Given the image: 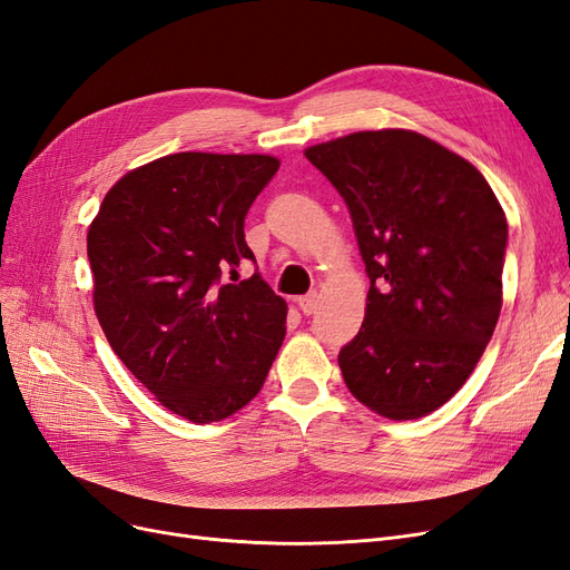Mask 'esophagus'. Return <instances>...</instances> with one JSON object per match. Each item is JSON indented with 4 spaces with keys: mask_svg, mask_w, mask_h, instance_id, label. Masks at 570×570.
Segmentation results:
<instances>
[{
    "mask_svg": "<svg viewBox=\"0 0 570 570\" xmlns=\"http://www.w3.org/2000/svg\"><path fill=\"white\" fill-rule=\"evenodd\" d=\"M297 304H299L304 316H312V314L316 312V308H318V295H316V292H308V295H304V297L297 299Z\"/></svg>",
    "mask_w": 570,
    "mask_h": 570,
    "instance_id": "1",
    "label": "esophagus"
}]
</instances>
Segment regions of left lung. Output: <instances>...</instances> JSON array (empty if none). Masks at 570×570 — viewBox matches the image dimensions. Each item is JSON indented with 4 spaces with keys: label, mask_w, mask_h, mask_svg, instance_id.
Instances as JSON below:
<instances>
[{
    "label": "left lung",
    "mask_w": 570,
    "mask_h": 570,
    "mask_svg": "<svg viewBox=\"0 0 570 570\" xmlns=\"http://www.w3.org/2000/svg\"><path fill=\"white\" fill-rule=\"evenodd\" d=\"M304 154L347 202L371 278L364 323L337 356L344 383L385 419H421L459 392L494 333L507 216L473 164L413 130Z\"/></svg>",
    "instance_id": "8db88e82"
}]
</instances>
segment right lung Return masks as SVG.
Returning <instances> with one entry per match:
<instances>
[{"label":"right lung","mask_w":570,"mask_h":570,"mask_svg":"<svg viewBox=\"0 0 570 570\" xmlns=\"http://www.w3.org/2000/svg\"><path fill=\"white\" fill-rule=\"evenodd\" d=\"M266 154L180 151L130 170L88 233L95 312L111 350L193 423L252 402L285 337L287 304L254 271L245 216L278 174Z\"/></svg>","instance_id":"obj_1"}]
</instances>
